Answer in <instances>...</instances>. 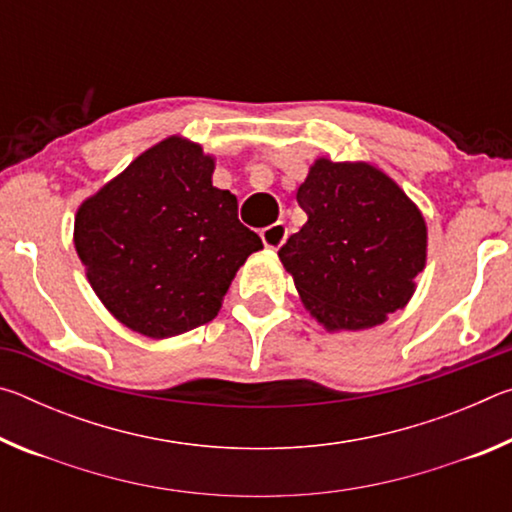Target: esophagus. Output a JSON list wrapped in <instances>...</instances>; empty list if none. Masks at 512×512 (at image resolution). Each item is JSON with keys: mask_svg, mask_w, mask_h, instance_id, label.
<instances>
[{"mask_svg": "<svg viewBox=\"0 0 512 512\" xmlns=\"http://www.w3.org/2000/svg\"><path fill=\"white\" fill-rule=\"evenodd\" d=\"M259 235H262V241H264L266 248L277 250L284 244V239H287L289 228L282 221H277L273 225H268V228H264L262 232H259Z\"/></svg>", "mask_w": 512, "mask_h": 512, "instance_id": "obj_1", "label": "esophagus"}]
</instances>
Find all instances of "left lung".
<instances>
[{"label": "left lung", "instance_id": "8db88e82", "mask_svg": "<svg viewBox=\"0 0 512 512\" xmlns=\"http://www.w3.org/2000/svg\"><path fill=\"white\" fill-rule=\"evenodd\" d=\"M298 203L307 223L280 248V262L320 327L370 329L409 305L427 266V221L384 169L323 155Z\"/></svg>", "mask_w": 512, "mask_h": 512}]
</instances>
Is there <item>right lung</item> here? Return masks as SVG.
Masks as SVG:
<instances>
[{
  "mask_svg": "<svg viewBox=\"0 0 512 512\" xmlns=\"http://www.w3.org/2000/svg\"><path fill=\"white\" fill-rule=\"evenodd\" d=\"M216 158L169 135L85 198L74 248L92 291L121 325L149 339L185 334L219 314L262 239L237 196L212 185Z\"/></svg>",
  "mask_w": 512,
  "mask_h": 512,
  "instance_id": "1",
  "label": "right lung"
}]
</instances>
